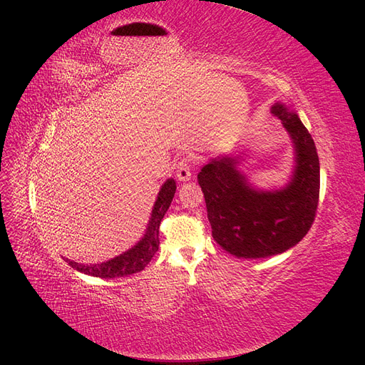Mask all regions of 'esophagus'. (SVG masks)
Returning <instances> with one entry per match:
<instances>
[{"instance_id":"1","label":"esophagus","mask_w":365,"mask_h":365,"mask_svg":"<svg viewBox=\"0 0 365 365\" xmlns=\"http://www.w3.org/2000/svg\"><path fill=\"white\" fill-rule=\"evenodd\" d=\"M177 178L178 181H190L191 180V165L188 159H181L177 165Z\"/></svg>"}]
</instances>
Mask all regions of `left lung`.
I'll return each instance as SVG.
<instances>
[{"label":"left lung","mask_w":365,"mask_h":365,"mask_svg":"<svg viewBox=\"0 0 365 365\" xmlns=\"http://www.w3.org/2000/svg\"><path fill=\"white\" fill-rule=\"evenodd\" d=\"M271 113L293 144L289 181L265 190L239 168L240 155L212 158L197 175L215 242L237 258L258 259L289 250L311 228L319 196V160L314 140L297 112L282 101Z\"/></svg>","instance_id":"1"}]
</instances>
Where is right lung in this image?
Segmentation results:
<instances>
[{"label":"right lung","instance_id":"1","mask_svg":"<svg viewBox=\"0 0 365 365\" xmlns=\"http://www.w3.org/2000/svg\"><path fill=\"white\" fill-rule=\"evenodd\" d=\"M175 190H177V184L174 178H168L162 184L158 192L156 202L153 205L152 213H150V220H148L145 232L131 249H128L126 252L101 264H79L68 258H63V259L76 271L91 277H100V278L126 277V275L143 271L147 267V264L152 261L155 253L159 249V225L165 217L166 210L170 206V202L174 199Z\"/></svg>","mask_w":365,"mask_h":365}]
</instances>
